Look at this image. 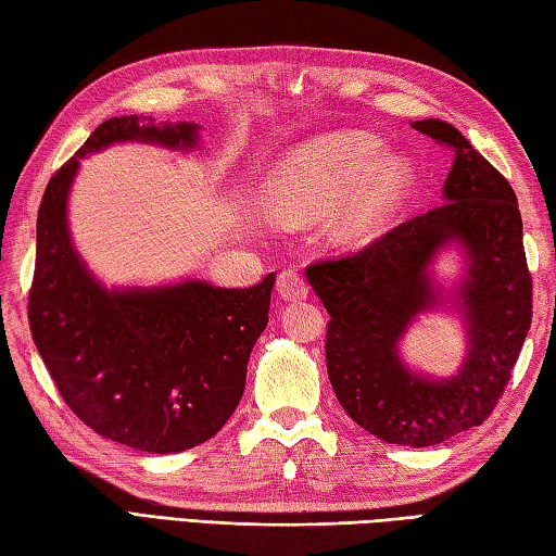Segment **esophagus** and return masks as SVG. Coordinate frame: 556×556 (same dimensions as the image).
<instances>
[{
	"mask_svg": "<svg viewBox=\"0 0 556 556\" xmlns=\"http://www.w3.org/2000/svg\"><path fill=\"white\" fill-rule=\"evenodd\" d=\"M277 293H279V299H285V301H303L305 296H308V285H305V279L299 275L296 269H285V271H279Z\"/></svg>",
	"mask_w": 556,
	"mask_h": 556,
	"instance_id": "obj_1",
	"label": "esophagus"
}]
</instances>
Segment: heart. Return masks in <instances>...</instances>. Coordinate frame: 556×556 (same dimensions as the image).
<instances>
[{
  "label": "heart",
  "mask_w": 556,
  "mask_h": 556,
  "mask_svg": "<svg viewBox=\"0 0 556 556\" xmlns=\"http://www.w3.org/2000/svg\"><path fill=\"white\" fill-rule=\"evenodd\" d=\"M413 169L406 157L382 155L368 131H341L293 150L269 181V210L281 222H303L337 211L332 229L356 241L380 227L406 193Z\"/></svg>",
  "instance_id": "1"
}]
</instances>
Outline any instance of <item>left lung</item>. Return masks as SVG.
Listing matches in <instances>:
<instances>
[{"label": "left lung", "mask_w": 556, "mask_h": 556, "mask_svg": "<svg viewBox=\"0 0 556 556\" xmlns=\"http://www.w3.org/2000/svg\"><path fill=\"white\" fill-rule=\"evenodd\" d=\"M454 152L442 203L337 260L305 269L332 320L327 372L339 404L389 444L432 446L485 420L509 382L533 317L523 222L509 181L440 119L413 124ZM456 242L467 275L455 294L469 334L459 372L444 381L413 374L397 341L420 312L443 304L429 267Z\"/></svg>", "instance_id": "obj_1"}]
</instances>
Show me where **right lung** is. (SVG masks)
Listing matches in <instances>:
<instances>
[{
    "label": "right lung",
    "instance_id": "right-lung-1",
    "mask_svg": "<svg viewBox=\"0 0 556 556\" xmlns=\"http://www.w3.org/2000/svg\"><path fill=\"white\" fill-rule=\"evenodd\" d=\"M126 140L193 150L198 126L112 116L54 172L38 210L28 323L59 394L90 430L138 452L174 454L215 437L239 406L277 275L248 289L203 279L102 287L71 243L68 191L83 157Z\"/></svg>",
    "mask_w": 556,
    "mask_h": 556
}]
</instances>
